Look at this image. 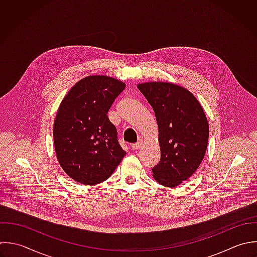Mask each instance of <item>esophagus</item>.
<instances>
[{
  "label": "esophagus",
  "instance_id": "esophagus-1",
  "mask_svg": "<svg viewBox=\"0 0 257 257\" xmlns=\"http://www.w3.org/2000/svg\"><path fill=\"white\" fill-rule=\"evenodd\" d=\"M141 145H142V140H139L136 143H133L131 145V148H132V150H137V149H139L141 147Z\"/></svg>",
  "mask_w": 257,
  "mask_h": 257
}]
</instances>
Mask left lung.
<instances>
[{
    "label": "left lung",
    "mask_w": 257,
    "mask_h": 257,
    "mask_svg": "<svg viewBox=\"0 0 257 257\" xmlns=\"http://www.w3.org/2000/svg\"><path fill=\"white\" fill-rule=\"evenodd\" d=\"M137 87L153 108L159 129L161 158L153 176L159 184L175 187L203 160L209 136L206 116L197 99L178 85L150 82Z\"/></svg>",
    "instance_id": "obj_1"
}]
</instances>
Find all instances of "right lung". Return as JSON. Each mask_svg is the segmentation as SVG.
<instances>
[{"mask_svg": "<svg viewBox=\"0 0 257 257\" xmlns=\"http://www.w3.org/2000/svg\"><path fill=\"white\" fill-rule=\"evenodd\" d=\"M125 84L107 76L80 80L63 99L54 123V145L60 165L75 181L94 185L119 165L122 149L108 111Z\"/></svg>", "mask_w": 257, "mask_h": 257, "instance_id": "1", "label": "right lung"}]
</instances>
